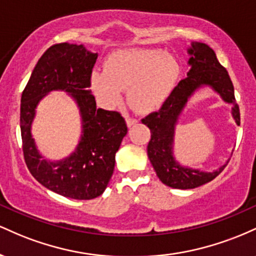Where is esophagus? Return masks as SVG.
I'll return each mask as SVG.
<instances>
[{
  "label": "esophagus",
  "instance_id": "34e87169",
  "mask_svg": "<svg viewBox=\"0 0 256 256\" xmlns=\"http://www.w3.org/2000/svg\"><path fill=\"white\" fill-rule=\"evenodd\" d=\"M138 122V120L137 119H134V118H126V124H128V128H131V126H134V124H137Z\"/></svg>",
  "mask_w": 256,
  "mask_h": 256
}]
</instances>
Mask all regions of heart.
<instances>
[{
  "mask_svg": "<svg viewBox=\"0 0 256 256\" xmlns=\"http://www.w3.org/2000/svg\"><path fill=\"white\" fill-rule=\"evenodd\" d=\"M180 73L178 61L158 49H125L107 58L104 71L91 73L96 98L116 107L126 89L128 104L142 113L158 110L171 95Z\"/></svg>",
  "mask_w": 256,
  "mask_h": 256,
  "instance_id": "heart-1",
  "label": "heart"
}]
</instances>
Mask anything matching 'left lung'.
I'll return each instance as SVG.
<instances>
[{"label":"left lung","instance_id":"left-lung-1","mask_svg":"<svg viewBox=\"0 0 256 256\" xmlns=\"http://www.w3.org/2000/svg\"><path fill=\"white\" fill-rule=\"evenodd\" d=\"M188 54L190 55L188 61L190 66L188 77L179 82L160 110L142 119L143 124L150 128L152 136L146 150L158 179L167 186L183 190L195 189L213 180L228 162L226 161L225 165L220 166L216 171L204 172L182 166L173 155L176 125L195 91L202 86H210L219 94L222 101L232 106V118L237 125L240 122L234 85L213 49L204 43L192 42V46L188 49Z\"/></svg>","mask_w":256,"mask_h":256}]
</instances>
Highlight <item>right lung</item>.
I'll return each instance as SVG.
<instances>
[{
    "label": "right lung",
    "instance_id": "right-lung-1",
    "mask_svg": "<svg viewBox=\"0 0 256 256\" xmlns=\"http://www.w3.org/2000/svg\"><path fill=\"white\" fill-rule=\"evenodd\" d=\"M98 52L80 44L58 43L46 49L32 71L22 95L20 130L28 171L43 186L74 200L102 195L113 174L116 152L128 134L118 112L96 107L90 80ZM61 90L75 100L82 119V136L70 157L49 162L38 152L30 134L36 108L50 90Z\"/></svg>",
    "mask_w": 256,
    "mask_h": 256
}]
</instances>
